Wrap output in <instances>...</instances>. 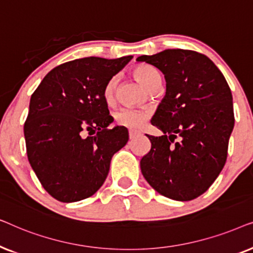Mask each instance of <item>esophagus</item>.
<instances>
[{"label": "esophagus", "mask_w": 253, "mask_h": 253, "mask_svg": "<svg viewBox=\"0 0 253 253\" xmlns=\"http://www.w3.org/2000/svg\"><path fill=\"white\" fill-rule=\"evenodd\" d=\"M140 134L139 131H136V130H129V137L130 139H133V138L138 137Z\"/></svg>", "instance_id": "1"}]
</instances>
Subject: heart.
<instances>
[{"label":"heart","instance_id":"1","mask_svg":"<svg viewBox=\"0 0 253 253\" xmlns=\"http://www.w3.org/2000/svg\"><path fill=\"white\" fill-rule=\"evenodd\" d=\"M132 74L137 81H139L148 88H152L157 83L160 82V74L157 69L145 63L137 64L132 69ZM117 84H119V78L117 76H113L107 81L105 87H103V100L109 105L113 103L115 99ZM148 119H150V112L140 108H123L115 114L116 123L121 126L129 127V129H140L147 123Z\"/></svg>","mask_w":253,"mask_h":253}]
</instances>
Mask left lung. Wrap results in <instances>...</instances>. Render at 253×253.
<instances>
[{
    "instance_id": "left-lung-1",
    "label": "left lung",
    "mask_w": 253,
    "mask_h": 253,
    "mask_svg": "<svg viewBox=\"0 0 253 253\" xmlns=\"http://www.w3.org/2000/svg\"><path fill=\"white\" fill-rule=\"evenodd\" d=\"M137 61L158 68L167 83L151 121L164 134H147L151 150L141 158V172L160 195L195 199L226 164L235 123L229 85L209 57L193 50L166 49Z\"/></svg>"
}]
</instances>
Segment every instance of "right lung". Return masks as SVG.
Returning <instances> with one entry per match:
<instances>
[{
	"instance_id": "add662e5",
	"label": "right lung",
	"mask_w": 253,
	"mask_h": 253,
	"mask_svg": "<svg viewBox=\"0 0 253 253\" xmlns=\"http://www.w3.org/2000/svg\"><path fill=\"white\" fill-rule=\"evenodd\" d=\"M131 58L65 62L48 72L31 96L24 124L27 158L55 199L74 203L94 195L113 155L129 140L126 127L108 129L114 119L102 91Z\"/></svg>"
}]
</instances>
